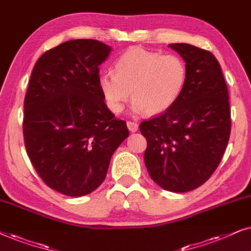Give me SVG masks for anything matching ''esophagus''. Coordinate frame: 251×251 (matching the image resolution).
Segmentation results:
<instances>
[{
  "instance_id": "1",
  "label": "esophagus",
  "mask_w": 251,
  "mask_h": 251,
  "mask_svg": "<svg viewBox=\"0 0 251 251\" xmlns=\"http://www.w3.org/2000/svg\"><path fill=\"white\" fill-rule=\"evenodd\" d=\"M127 127L131 132H136L139 128V125L135 122H127Z\"/></svg>"
}]
</instances>
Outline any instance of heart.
Here are the masks:
<instances>
[{
	"label": "heart",
	"mask_w": 251,
	"mask_h": 251,
	"mask_svg": "<svg viewBox=\"0 0 251 251\" xmlns=\"http://www.w3.org/2000/svg\"><path fill=\"white\" fill-rule=\"evenodd\" d=\"M115 71L99 76L100 91L115 113L122 111L131 94L135 112L158 115L178 101L187 83V65L180 56L162 55L142 47L122 53L115 62Z\"/></svg>",
	"instance_id": "b5f03b06"
}]
</instances>
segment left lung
Instances as JSON below:
<instances>
[{
	"mask_svg": "<svg viewBox=\"0 0 251 251\" xmlns=\"http://www.w3.org/2000/svg\"><path fill=\"white\" fill-rule=\"evenodd\" d=\"M170 47L187 65L181 96L162 115L140 124L145 163L163 189L185 193L203 185L218 168L230 134L228 91L218 61L187 43Z\"/></svg>",
	"mask_w": 251,
	"mask_h": 251,
	"instance_id": "left-lung-1",
	"label": "left lung"
}]
</instances>
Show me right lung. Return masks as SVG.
<instances>
[{
    "mask_svg": "<svg viewBox=\"0 0 251 251\" xmlns=\"http://www.w3.org/2000/svg\"><path fill=\"white\" fill-rule=\"evenodd\" d=\"M110 51L98 40H71L46 51L33 68L24 101L26 151L43 182L64 195L98 188L129 135L100 91L99 66Z\"/></svg>",
    "mask_w": 251,
    "mask_h": 251,
    "instance_id": "obj_1",
    "label": "right lung"
}]
</instances>
